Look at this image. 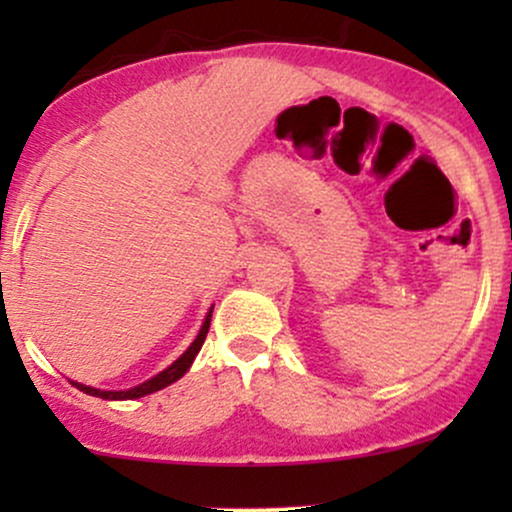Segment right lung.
Returning a JSON list of instances; mask_svg holds the SVG:
<instances>
[{
	"label": "right lung",
	"instance_id": "add662e5",
	"mask_svg": "<svg viewBox=\"0 0 512 512\" xmlns=\"http://www.w3.org/2000/svg\"><path fill=\"white\" fill-rule=\"evenodd\" d=\"M211 310H214V305L209 308L207 317H204L202 327H199L195 342L185 349V354L180 358H175L173 363L166 370H161V373H156L154 378L144 380V383L129 387V390H98V387H91V385H84V383H76V380H69L74 387H79L81 392H86V395H93V397H101V399H115V402H122V399H139V397H146L151 395V392H158L163 390V387L173 385L175 380H180L182 375L187 373L192 366V361H195V356L199 354V349H202L204 339H207V332H209V322H211Z\"/></svg>",
	"mask_w": 512,
	"mask_h": 512
}]
</instances>
